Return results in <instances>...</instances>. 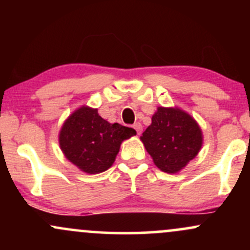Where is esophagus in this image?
Instances as JSON below:
<instances>
[{
	"label": "esophagus",
	"instance_id": "34e87169",
	"mask_svg": "<svg viewBox=\"0 0 250 250\" xmlns=\"http://www.w3.org/2000/svg\"><path fill=\"white\" fill-rule=\"evenodd\" d=\"M133 128L135 129V130H136L137 135H140L142 133V125H141V123H139V122L135 123V125H133Z\"/></svg>",
	"mask_w": 250,
	"mask_h": 250
}]
</instances>
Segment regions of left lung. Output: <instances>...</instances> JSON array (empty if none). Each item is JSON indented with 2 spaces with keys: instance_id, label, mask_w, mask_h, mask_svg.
<instances>
[{
  "instance_id": "8db88e82",
  "label": "left lung",
  "mask_w": 250,
  "mask_h": 250,
  "mask_svg": "<svg viewBox=\"0 0 250 250\" xmlns=\"http://www.w3.org/2000/svg\"><path fill=\"white\" fill-rule=\"evenodd\" d=\"M140 140L160 170L176 174L199 154L203 134L187 111L179 107H157Z\"/></svg>"
}]
</instances>
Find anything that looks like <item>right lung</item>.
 Instances as JSON below:
<instances>
[{
    "label": "right lung",
    "instance_id": "add662e5",
    "mask_svg": "<svg viewBox=\"0 0 250 250\" xmlns=\"http://www.w3.org/2000/svg\"><path fill=\"white\" fill-rule=\"evenodd\" d=\"M136 135L133 128L102 119L96 108L82 105L63 122L59 145L68 161L87 174H100L115 162L125 140Z\"/></svg>",
    "mask_w": 250,
    "mask_h": 250
}]
</instances>
